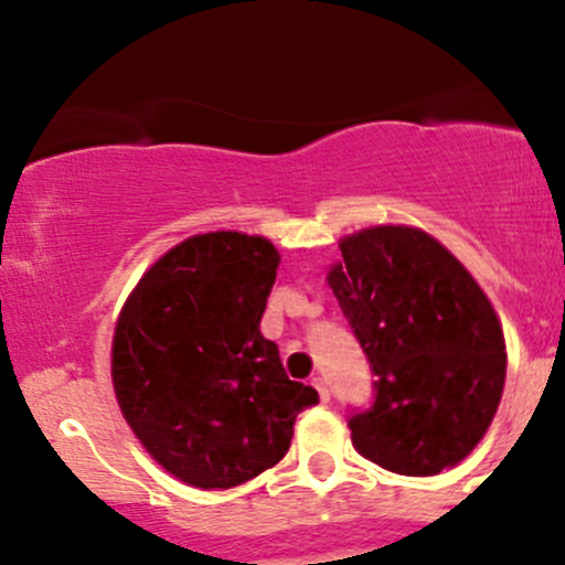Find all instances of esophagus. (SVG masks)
Masks as SVG:
<instances>
[{
    "label": "esophagus",
    "instance_id": "obj_1",
    "mask_svg": "<svg viewBox=\"0 0 565 565\" xmlns=\"http://www.w3.org/2000/svg\"><path fill=\"white\" fill-rule=\"evenodd\" d=\"M311 385H315V388L319 391V398H322V402H328V398H330L328 380H324V377H315V380H311Z\"/></svg>",
    "mask_w": 565,
    "mask_h": 565
}]
</instances>
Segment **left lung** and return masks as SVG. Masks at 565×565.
I'll use <instances>...</instances> for the list:
<instances>
[{
    "instance_id": "left-lung-1",
    "label": "left lung",
    "mask_w": 565,
    "mask_h": 565,
    "mask_svg": "<svg viewBox=\"0 0 565 565\" xmlns=\"http://www.w3.org/2000/svg\"><path fill=\"white\" fill-rule=\"evenodd\" d=\"M328 284L366 355L374 398L352 443L402 476H431L476 448L498 413L505 341L470 273L435 237L372 226L341 241Z\"/></svg>"
}]
</instances>
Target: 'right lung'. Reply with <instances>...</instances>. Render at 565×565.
<instances>
[{
    "instance_id": "1",
    "label": "right lung",
    "mask_w": 565,
    "mask_h": 565,
    "mask_svg": "<svg viewBox=\"0 0 565 565\" xmlns=\"http://www.w3.org/2000/svg\"><path fill=\"white\" fill-rule=\"evenodd\" d=\"M278 262L265 237H188L117 319L119 409L147 454L191 487L230 489L281 461L298 413L319 402L259 330Z\"/></svg>"
}]
</instances>
